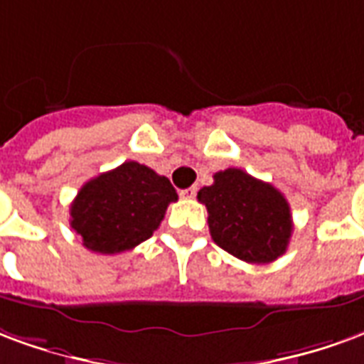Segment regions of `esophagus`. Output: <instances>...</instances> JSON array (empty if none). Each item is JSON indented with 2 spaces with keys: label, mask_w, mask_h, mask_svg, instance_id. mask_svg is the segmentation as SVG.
I'll return each instance as SVG.
<instances>
[{
  "label": "esophagus",
  "mask_w": 364,
  "mask_h": 364,
  "mask_svg": "<svg viewBox=\"0 0 364 364\" xmlns=\"http://www.w3.org/2000/svg\"><path fill=\"white\" fill-rule=\"evenodd\" d=\"M196 193H198V188L192 186V188H188V190H182V192H180V198H182V200H193Z\"/></svg>",
  "instance_id": "esophagus-1"
}]
</instances>
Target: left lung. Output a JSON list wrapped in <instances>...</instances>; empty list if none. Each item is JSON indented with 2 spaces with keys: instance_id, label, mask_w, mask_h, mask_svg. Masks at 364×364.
I'll return each instance as SVG.
<instances>
[{
  "instance_id": "left-lung-1",
  "label": "left lung",
  "mask_w": 364,
  "mask_h": 364,
  "mask_svg": "<svg viewBox=\"0 0 364 364\" xmlns=\"http://www.w3.org/2000/svg\"><path fill=\"white\" fill-rule=\"evenodd\" d=\"M198 200L208 208L211 238L248 264H272L285 254L293 219L285 196L240 168L215 172Z\"/></svg>"
}]
</instances>
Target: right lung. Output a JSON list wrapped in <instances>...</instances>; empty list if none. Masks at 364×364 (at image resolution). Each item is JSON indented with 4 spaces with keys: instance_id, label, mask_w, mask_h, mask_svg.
I'll return each mask as SVG.
<instances>
[{
    "instance_id": "right-lung-1",
    "label": "right lung",
    "mask_w": 364,
    "mask_h": 364,
    "mask_svg": "<svg viewBox=\"0 0 364 364\" xmlns=\"http://www.w3.org/2000/svg\"><path fill=\"white\" fill-rule=\"evenodd\" d=\"M176 200L166 176L127 161L77 192L70 208L71 229L91 252L120 254L153 237L168 203Z\"/></svg>"
}]
</instances>
